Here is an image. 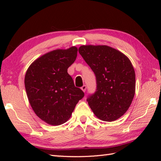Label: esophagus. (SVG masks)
I'll use <instances>...</instances> for the list:
<instances>
[{
	"label": "esophagus",
	"mask_w": 161,
	"mask_h": 161,
	"mask_svg": "<svg viewBox=\"0 0 161 161\" xmlns=\"http://www.w3.org/2000/svg\"><path fill=\"white\" fill-rule=\"evenodd\" d=\"M81 90H82L84 92H85L86 90V85H83L81 87Z\"/></svg>",
	"instance_id": "34e87169"
}]
</instances>
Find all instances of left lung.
<instances>
[{"label":"left lung","mask_w":161,"mask_h":161,"mask_svg":"<svg viewBox=\"0 0 161 161\" xmlns=\"http://www.w3.org/2000/svg\"><path fill=\"white\" fill-rule=\"evenodd\" d=\"M79 53L96 77V91L86 98L91 109L103 121L118 119L129 109L135 94L131 62L121 52L106 45H83Z\"/></svg>","instance_id":"left-lung-1"}]
</instances>
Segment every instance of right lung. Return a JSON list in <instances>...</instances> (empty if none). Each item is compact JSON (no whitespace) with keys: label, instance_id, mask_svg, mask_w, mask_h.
I'll list each match as a JSON object with an SVG mask.
<instances>
[{"label":"right lung","instance_id":"1","mask_svg":"<svg viewBox=\"0 0 161 161\" xmlns=\"http://www.w3.org/2000/svg\"><path fill=\"white\" fill-rule=\"evenodd\" d=\"M77 56L76 47L52 51L36 59L26 72L25 86L30 103L36 115L50 125L65 123L84 96L67 72Z\"/></svg>","mask_w":161,"mask_h":161}]
</instances>
